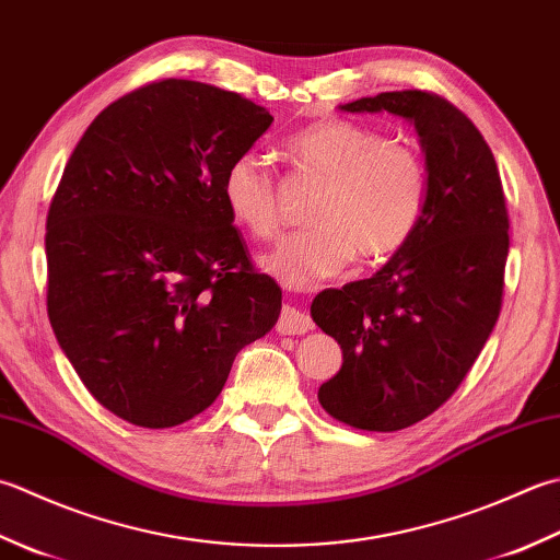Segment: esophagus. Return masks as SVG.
Segmentation results:
<instances>
[{
    "mask_svg": "<svg viewBox=\"0 0 560 560\" xmlns=\"http://www.w3.org/2000/svg\"><path fill=\"white\" fill-rule=\"evenodd\" d=\"M313 327V320L308 313H301L291 308V305H283L277 320V332L281 335H305Z\"/></svg>",
    "mask_w": 560,
    "mask_h": 560,
    "instance_id": "1",
    "label": "esophagus"
}]
</instances>
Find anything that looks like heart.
Masks as SVG:
<instances>
[{"instance_id": "obj_1", "label": "heart", "mask_w": 560, "mask_h": 560, "mask_svg": "<svg viewBox=\"0 0 560 560\" xmlns=\"http://www.w3.org/2000/svg\"><path fill=\"white\" fill-rule=\"evenodd\" d=\"M283 155L303 177L325 182L311 230L283 235L261 257L289 289L339 277L359 255L386 261L410 243L430 199V170L408 142L386 140L354 120L327 118L293 133ZM223 201L233 221L267 240L281 221V189L267 162L245 152L223 174Z\"/></svg>"}]
</instances>
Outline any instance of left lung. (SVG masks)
Returning a JSON list of instances; mask_svg holds the SVG:
<instances>
[{"label":"left lung","instance_id":"obj_1","mask_svg":"<svg viewBox=\"0 0 560 560\" xmlns=\"http://www.w3.org/2000/svg\"><path fill=\"white\" fill-rule=\"evenodd\" d=\"M412 120L430 170L418 233L371 279L325 289L311 315L342 347L323 383L327 415L366 432H396L454 396L502 308L510 215L495 158L464 112L420 90L339 106Z\"/></svg>","mask_w":560,"mask_h":560}]
</instances>
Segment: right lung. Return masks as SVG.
Listing matches in <instances>:
<instances>
[{"label": "right lung", "instance_id": "obj_1", "mask_svg": "<svg viewBox=\"0 0 560 560\" xmlns=\"http://www.w3.org/2000/svg\"><path fill=\"white\" fill-rule=\"evenodd\" d=\"M271 120L235 92L160 80L108 104L65 164L46 223L48 317L116 418H196L277 323L279 283L252 265L221 191Z\"/></svg>", "mask_w": 560, "mask_h": 560}]
</instances>
